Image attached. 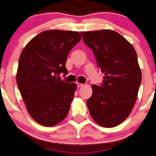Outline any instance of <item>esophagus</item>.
Listing matches in <instances>:
<instances>
[{
	"instance_id": "esophagus-1",
	"label": "esophagus",
	"mask_w": 156,
	"mask_h": 156,
	"mask_svg": "<svg viewBox=\"0 0 156 156\" xmlns=\"http://www.w3.org/2000/svg\"><path fill=\"white\" fill-rule=\"evenodd\" d=\"M76 84H77V87H83V84H82V83H76Z\"/></svg>"
}]
</instances>
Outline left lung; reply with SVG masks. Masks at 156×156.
<instances>
[{
	"mask_svg": "<svg viewBox=\"0 0 156 156\" xmlns=\"http://www.w3.org/2000/svg\"><path fill=\"white\" fill-rule=\"evenodd\" d=\"M104 74L99 85H92L87 100L90 115L99 125L113 127L128 117L141 82L137 55L126 39L111 30L81 32Z\"/></svg>",
	"mask_w": 156,
	"mask_h": 156,
	"instance_id": "obj_1",
	"label": "left lung"
}]
</instances>
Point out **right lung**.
I'll use <instances>...</instances> for the list:
<instances>
[{
	"instance_id": "right-lung-1",
	"label": "right lung",
	"mask_w": 156,
	"mask_h": 156,
	"mask_svg": "<svg viewBox=\"0 0 156 156\" xmlns=\"http://www.w3.org/2000/svg\"><path fill=\"white\" fill-rule=\"evenodd\" d=\"M80 40L77 31H45L21 53L18 88L30 115L43 126H54L68 114L77 85L59 80V75L68 73L67 57Z\"/></svg>"
}]
</instances>
